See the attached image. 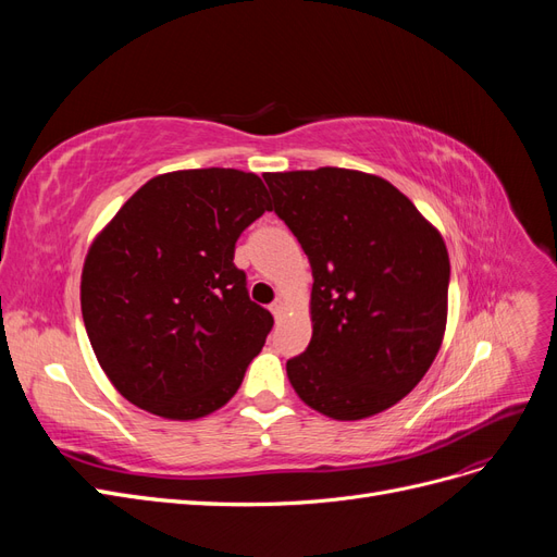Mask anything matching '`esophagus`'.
Instances as JSON below:
<instances>
[{
	"mask_svg": "<svg viewBox=\"0 0 557 557\" xmlns=\"http://www.w3.org/2000/svg\"><path fill=\"white\" fill-rule=\"evenodd\" d=\"M269 311H272L276 318H281V313L285 311V301H283V297H276V299L272 301V307H269Z\"/></svg>",
	"mask_w": 557,
	"mask_h": 557,
	"instance_id": "esophagus-1",
	"label": "esophagus"
}]
</instances>
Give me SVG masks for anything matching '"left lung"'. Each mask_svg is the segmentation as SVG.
<instances>
[{"label":"left lung","mask_w":557,"mask_h":557,"mask_svg":"<svg viewBox=\"0 0 557 557\" xmlns=\"http://www.w3.org/2000/svg\"><path fill=\"white\" fill-rule=\"evenodd\" d=\"M274 211L311 262L299 399L334 420L391 409L442 348L450 262L440 230L381 176L339 166L264 174Z\"/></svg>","instance_id":"left-lung-1"}]
</instances>
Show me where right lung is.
Instances as JSON below:
<instances>
[{
    "mask_svg": "<svg viewBox=\"0 0 557 557\" xmlns=\"http://www.w3.org/2000/svg\"><path fill=\"white\" fill-rule=\"evenodd\" d=\"M264 211L260 176L183 170L150 178L97 234L81 274L83 323L134 407L197 420L239 391L274 318L250 301L234 244Z\"/></svg>",
    "mask_w": 557,
    "mask_h": 557,
    "instance_id": "1",
    "label": "right lung"
}]
</instances>
